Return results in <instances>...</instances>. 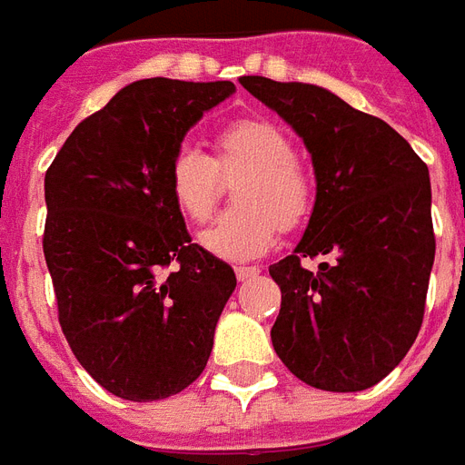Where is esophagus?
<instances>
[{
  "label": "esophagus",
  "instance_id": "obj_1",
  "mask_svg": "<svg viewBox=\"0 0 465 465\" xmlns=\"http://www.w3.org/2000/svg\"><path fill=\"white\" fill-rule=\"evenodd\" d=\"M259 273V266H235L237 281H247V278H254Z\"/></svg>",
  "mask_w": 465,
  "mask_h": 465
}]
</instances>
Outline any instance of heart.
Instances as JSON below:
<instances>
[{
  "label": "heart",
  "mask_w": 465,
  "mask_h": 465,
  "mask_svg": "<svg viewBox=\"0 0 465 465\" xmlns=\"http://www.w3.org/2000/svg\"><path fill=\"white\" fill-rule=\"evenodd\" d=\"M235 184L237 209L223 213L202 244L225 262L259 259L278 242L281 228L297 230L314 209V180L295 158L291 136L276 122L240 117L213 136V153L180 148L168 168V189L187 221L206 223L223 194Z\"/></svg>",
  "instance_id": "b5f03b06"
}]
</instances>
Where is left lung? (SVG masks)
Wrapping results in <instances>:
<instances>
[{"label":"left lung","mask_w":465,"mask_h":465,"mask_svg":"<svg viewBox=\"0 0 465 465\" xmlns=\"http://www.w3.org/2000/svg\"><path fill=\"white\" fill-rule=\"evenodd\" d=\"M312 153L317 202L291 256L271 341L283 365L324 391H362L406 358L425 314L434 262L432 192L411 143L326 88L242 76ZM322 258L317 272L302 259Z\"/></svg>","instance_id":"1"}]
</instances>
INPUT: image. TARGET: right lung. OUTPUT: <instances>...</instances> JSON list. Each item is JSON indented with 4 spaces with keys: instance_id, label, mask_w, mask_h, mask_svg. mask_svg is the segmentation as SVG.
Wrapping results in <instances>:
<instances>
[{
    "instance_id": "obj_1",
    "label": "right lung",
    "mask_w": 465,
    "mask_h": 465,
    "mask_svg": "<svg viewBox=\"0 0 465 465\" xmlns=\"http://www.w3.org/2000/svg\"><path fill=\"white\" fill-rule=\"evenodd\" d=\"M230 93V81H136L85 117L45 173L59 326L85 372L120 399L187 389L235 291V271L192 242L168 189L184 134Z\"/></svg>"
}]
</instances>
